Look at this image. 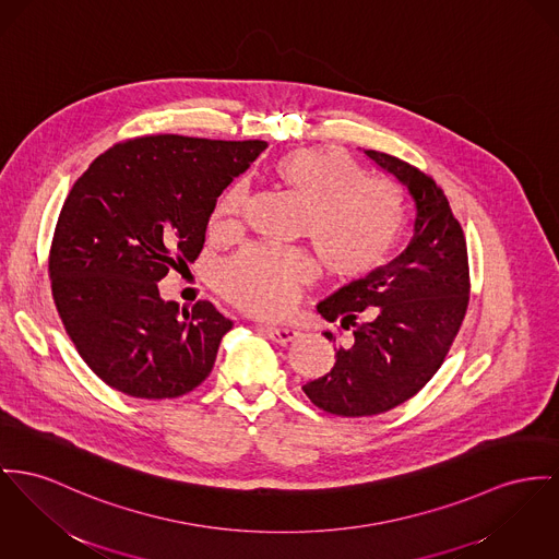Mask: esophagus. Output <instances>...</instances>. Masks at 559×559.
Instances as JSON below:
<instances>
[{
  "instance_id": "esophagus-1",
  "label": "esophagus",
  "mask_w": 559,
  "mask_h": 559,
  "mask_svg": "<svg viewBox=\"0 0 559 559\" xmlns=\"http://www.w3.org/2000/svg\"><path fill=\"white\" fill-rule=\"evenodd\" d=\"M264 333L266 336L271 338V341H275V343H290V341H295L298 336V331L295 326H288V324H280V326H266L264 329Z\"/></svg>"
}]
</instances>
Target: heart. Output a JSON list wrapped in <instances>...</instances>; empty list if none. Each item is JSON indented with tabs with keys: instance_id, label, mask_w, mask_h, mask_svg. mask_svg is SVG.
Here are the masks:
<instances>
[{
	"instance_id": "heart-1",
	"label": "heart",
	"mask_w": 559,
	"mask_h": 559,
	"mask_svg": "<svg viewBox=\"0 0 559 559\" xmlns=\"http://www.w3.org/2000/svg\"><path fill=\"white\" fill-rule=\"evenodd\" d=\"M275 171L307 205L300 235L311 241L331 275L362 277L383 261L399 230V197L388 182L365 178L354 158L333 148L290 152ZM246 201L243 182L228 188L216 207L214 230H237ZM311 275L313 261L307 252L252 243L224 262L218 288L248 313L280 316Z\"/></svg>"
}]
</instances>
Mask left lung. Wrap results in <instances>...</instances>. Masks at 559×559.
<instances>
[{
  "label": "left lung",
  "instance_id": "1",
  "mask_svg": "<svg viewBox=\"0 0 559 559\" xmlns=\"http://www.w3.org/2000/svg\"><path fill=\"white\" fill-rule=\"evenodd\" d=\"M407 194L413 233L394 261L318 302V313L352 336L335 367L302 385L309 401L343 417L394 409L439 371L468 307V254L443 190L409 163L365 150ZM335 341L333 333H324Z\"/></svg>",
  "mask_w": 559,
  "mask_h": 559
}]
</instances>
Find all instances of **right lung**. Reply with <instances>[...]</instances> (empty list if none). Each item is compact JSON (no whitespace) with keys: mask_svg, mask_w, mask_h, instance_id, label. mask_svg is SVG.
Returning <instances> with one entry per match:
<instances>
[{"mask_svg":"<svg viewBox=\"0 0 559 559\" xmlns=\"http://www.w3.org/2000/svg\"><path fill=\"white\" fill-rule=\"evenodd\" d=\"M264 148L150 135L97 156L70 190L50 248L52 297L78 354L114 390L176 399L214 369L233 322L210 300L180 313L158 282L197 261L218 197Z\"/></svg>","mask_w":559,"mask_h":559,"instance_id":"1","label":"right lung"}]
</instances>
